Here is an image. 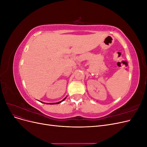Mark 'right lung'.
Masks as SVG:
<instances>
[{"mask_svg": "<svg viewBox=\"0 0 147 147\" xmlns=\"http://www.w3.org/2000/svg\"><path fill=\"white\" fill-rule=\"evenodd\" d=\"M65 99H66V97H65V98H64V99H63V100H62L61 102H63V100H65ZM57 102V103H52V104H59V103H60V102Z\"/></svg>", "mask_w": 147, "mask_h": 147, "instance_id": "add662e5", "label": "right lung"}]
</instances>
